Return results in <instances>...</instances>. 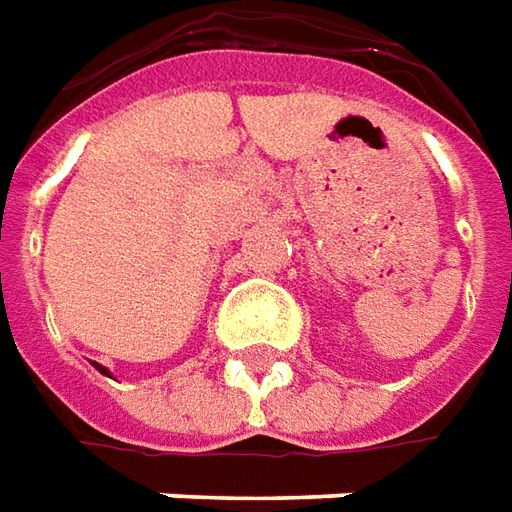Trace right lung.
<instances>
[{"label": "right lung", "mask_w": 512, "mask_h": 512, "mask_svg": "<svg viewBox=\"0 0 512 512\" xmlns=\"http://www.w3.org/2000/svg\"><path fill=\"white\" fill-rule=\"evenodd\" d=\"M92 364H95V361H92ZM95 367H97V370H100V373H103V375H109V370H106L103 364H95Z\"/></svg>", "instance_id": "right-lung-1"}]
</instances>
